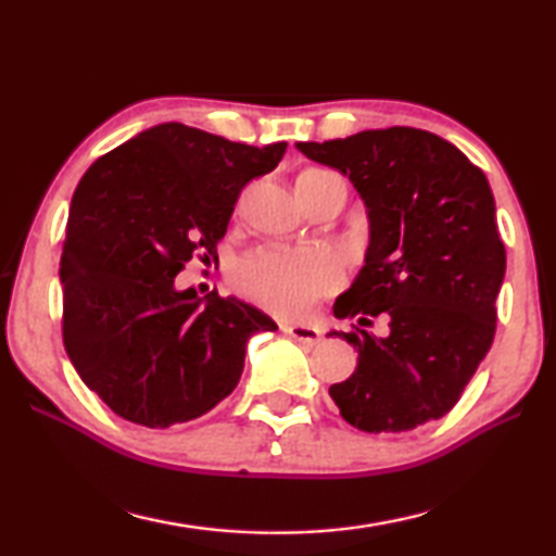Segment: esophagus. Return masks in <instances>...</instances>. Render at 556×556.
Masks as SVG:
<instances>
[{
	"instance_id": "obj_1",
	"label": "esophagus",
	"mask_w": 556,
	"mask_h": 556,
	"mask_svg": "<svg viewBox=\"0 0 556 556\" xmlns=\"http://www.w3.org/2000/svg\"><path fill=\"white\" fill-rule=\"evenodd\" d=\"M285 333L294 338V341L304 343V345H318L321 343V331L316 326H306V324H285Z\"/></svg>"
}]
</instances>
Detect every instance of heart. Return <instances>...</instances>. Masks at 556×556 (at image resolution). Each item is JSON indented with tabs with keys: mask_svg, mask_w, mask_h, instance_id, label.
Instances as JSON below:
<instances>
[{
	"mask_svg": "<svg viewBox=\"0 0 556 556\" xmlns=\"http://www.w3.org/2000/svg\"><path fill=\"white\" fill-rule=\"evenodd\" d=\"M331 174L326 168H304L299 178ZM338 281L336 262L324 252L262 250L244 257L232 271V285L277 314H304L314 301Z\"/></svg>",
	"mask_w": 556,
	"mask_h": 556,
	"instance_id": "1",
	"label": "heart"
}]
</instances>
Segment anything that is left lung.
Masks as SVG:
<instances>
[{
    "label": "left lung",
    "instance_id": "8db88e82",
    "mask_svg": "<svg viewBox=\"0 0 556 556\" xmlns=\"http://www.w3.org/2000/svg\"><path fill=\"white\" fill-rule=\"evenodd\" d=\"M312 162L351 178L370 220L365 265L336 299L338 318L382 315L389 333L331 331L357 348L351 378L331 384L361 431H409L458 402L495 336L505 244L481 168L414 127L299 142Z\"/></svg>",
    "mask_w": 556,
    "mask_h": 556
}]
</instances>
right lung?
Returning <instances> with one entry per match:
<instances>
[{
  "instance_id": "right-lung-1",
  "label": "right lung",
  "mask_w": 556,
  "mask_h": 556,
  "mask_svg": "<svg viewBox=\"0 0 556 556\" xmlns=\"http://www.w3.org/2000/svg\"><path fill=\"white\" fill-rule=\"evenodd\" d=\"M285 152L164 122L80 178L61 255L63 343L122 419L166 429L211 412L238 384L250 338L277 331L260 308L174 279L215 257L242 186Z\"/></svg>"
}]
</instances>
